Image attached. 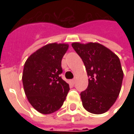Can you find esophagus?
I'll return each instance as SVG.
<instances>
[{"label": "esophagus", "instance_id": "obj_1", "mask_svg": "<svg viewBox=\"0 0 134 134\" xmlns=\"http://www.w3.org/2000/svg\"><path fill=\"white\" fill-rule=\"evenodd\" d=\"M76 80H77V79L74 78L73 80H71V82H72V84H75V83Z\"/></svg>", "mask_w": 134, "mask_h": 134}]
</instances>
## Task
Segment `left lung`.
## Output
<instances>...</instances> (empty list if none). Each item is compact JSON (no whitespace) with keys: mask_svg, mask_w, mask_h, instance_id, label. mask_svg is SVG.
<instances>
[{"mask_svg":"<svg viewBox=\"0 0 134 134\" xmlns=\"http://www.w3.org/2000/svg\"><path fill=\"white\" fill-rule=\"evenodd\" d=\"M72 47L83 61L88 86L80 93L82 105L88 112L104 113L117 100L124 78L118 57L103 45L89 42H74Z\"/></svg>","mask_w":134,"mask_h":134,"instance_id":"8db88e82","label":"left lung"}]
</instances>
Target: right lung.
I'll use <instances>...</instances> for the list:
<instances>
[{
  "mask_svg": "<svg viewBox=\"0 0 134 134\" xmlns=\"http://www.w3.org/2000/svg\"><path fill=\"white\" fill-rule=\"evenodd\" d=\"M68 47L64 43L48 44L25 62L22 75L25 94L34 108L42 114L58 110L70 90L69 84L59 77L62 59Z\"/></svg>",
  "mask_w": 134,
  "mask_h": 134,
  "instance_id": "obj_1",
  "label": "right lung"
}]
</instances>
